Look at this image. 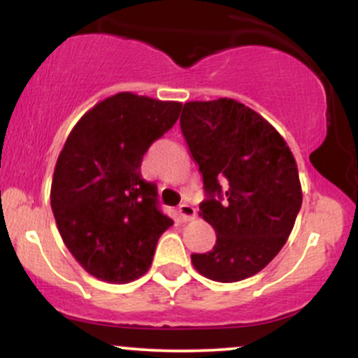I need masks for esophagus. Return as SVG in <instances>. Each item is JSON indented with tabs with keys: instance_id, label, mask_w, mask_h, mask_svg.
Listing matches in <instances>:
<instances>
[{
	"instance_id": "esophagus-1",
	"label": "esophagus",
	"mask_w": 358,
	"mask_h": 358,
	"mask_svg": "<svg viewBox=\"0 0 358 358\" xmlns=\"http://www.w3.org/2000/svg\"><path fill=\"white\" fill-rule=\"evenodd\" d=\"M195 213H196V210L195 208L192 207V205H188V203H182L178 207V215H180V219L182 220H192V219H195Z\"/></svg>"
}]
</instances>
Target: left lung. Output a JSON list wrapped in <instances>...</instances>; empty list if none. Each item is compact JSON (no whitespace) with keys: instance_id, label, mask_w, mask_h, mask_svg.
I'll return each mask as SVG.
<instances>
[{"instance_id":"obj_1","label":"left lung","mask_w":358,"mask_h":358,"mask_svg":"<svg viewBox=\"0 0 358 358\" xmlns=\"http://www.w3.org/2000/svg\"><path fill=\"white\" fill-rule=\"evenodd\" d=\"M180 127L203 176L200 215L215 245L192 254L200 274L219 282L254 276L293 231L303 195L286 141L264 117L234 99L183 106Z\"/></svg>"}]
</instances>
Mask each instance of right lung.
<instances>
[{
  "label": "right lung",
  "mask_w": 358,
  "mask_h": 358,
  "mask_svg": "<svg viewBox=\"0 0 358 358\" xmlns=\"http://www.w3.org/2000/svg\"><path fill=\"white\" fill-rule=\"evenodd\" d=\"M180 102L121 92L94 106L69 134L53 171L50 203L72 256L92 276L129 282L150 269L173 225L159 208L143 156L170 131Z\"/></svg>",
  "instance_id": "add662e5"
}]
</instances>
